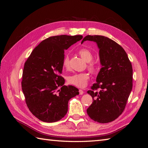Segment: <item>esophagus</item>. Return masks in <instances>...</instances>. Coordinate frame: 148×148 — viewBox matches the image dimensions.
<instances>
[{"instance_id": "esophagus-1", "label": "esophagus", "mask_w": 148, "mask_h": 148, "mask_svg": "<svg viewBox=\"0 0 148 148\" xmlns=\"http://www.w3.org/2000/svg\"><path fill=\"white\" fill-rule=\"evenodd\" d=\"M79 95H82L83 94V92H84V91L82 90V89H79Z\"/></svg>"}]
</instances>
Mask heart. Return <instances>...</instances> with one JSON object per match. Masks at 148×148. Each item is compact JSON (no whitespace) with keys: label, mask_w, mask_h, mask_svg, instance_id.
Segmentation results:
<instances>
[{"label":"heart","mask_w":148,"mask_h":148,"mask_svg":"<svg viewBox=\"0 0 148 148\" xmlns=\"http://www.w3.org/2000/svg\"><path fill=\"white\" fill-rule=\"evenodd\" d=\"M78 53L85 62H89L88 69L91 71H95L96 69V65L94 62H91L93 58V55L91 51H89L88 49L86 48H83L78 51ZM69 56L68 55H66L64 58L63 61H62V64H63L64 67L67 69L69 68ZM89 78V74L86 72L74 73L69 75L67 77V82L69 84H73L75 86H77L78 88H83L87 84Z\"/></svg>","instance_id":"heart-1"}]
</instances>
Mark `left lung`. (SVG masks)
I'll return each mask as SVG.
<instances>
[{"label": "left lung", "instance_id": "obj_1", "mask_svg": "<svg viewBox=\"0 0 148 148\" xmlns=\"http://www.w3.org/2000/svg\"><path fill=\"white\" fill-rule=\"evenodd\" d=\"M86 41L97 44L101 65L96 83L87 92L93 101L87 114L95 122L109 123L118 118L126 106L133 86L132 65L122 47L111 39L88 35L82 43Z\"/></svg>", "mask_w": 148, "mask_h": 148}]
</instances>
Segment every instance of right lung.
<instances>
[{"label":"right lung","instance_id":"right-lung-1","mask_svg":"<svg viewBox=\"0 0 148 148\" xmlns=\"http://www.w3.org/2000/svg\"><path fill=\"white\" fill-rule=\"evenodd\" d=\"M83 38L82 35H60L44 39L26 61L21 87L29 110L44 122L60 120L68 111L69 101L78 89L65 86L62 72L64 51Z\"/></svg>","mask_w":148,"mask_h":148}]
</instances>
